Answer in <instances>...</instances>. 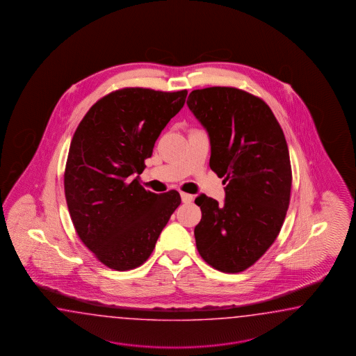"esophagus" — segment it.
Returning a JSON list of instances; mask_svg holds the SVG:
<instances>
[{"label":"esophagus","instance_id":"esophagus-1","mask_svg":"<svg viewBox=\"0 0 356 356\" xmlns=\"http://www.w3.org/2000/svg\"><path fill=\"white\" fill-rule=\"evenodd\" d=\"M180 195H181L182 203H190V202L193 200V195H191V194H188V193H184V191H181V193H180Z\"/></svg>","mask_w":356,"mask_h":356}]
</instances>
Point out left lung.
Instances as JSON below:
<instances>
[{
  "label": "left lung",
  "instance_id": "obj_1",
  "mask_svg": "<svg viewBox=\"0 0 356 356\" xmlns=\"http://www.w3.org/2000/svg\"><path fill=\"white\" fill-rule=\"evenodd\" d=\"M188 107L211 143L209 167L223 177L225 202L200 194L194 235L200 257L226 273L245 270L278 236L291 193L284 131L268 104L236 88L193 90Z\"/></svg>",
  "mask_w": 356,
  "mask_h": 356
}]
</instances>
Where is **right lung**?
<instances>
[{
  "instance_id": "obj_1",
  "label": "right lung",
  "mask_w": 356,
  "mask_h": 356,
  "mask_svg": "<svg viewBox=\"0 0 356 356\" xmlns=\"http://www.w3.org/2000/svg\"><path fill=\"white\" fill-rule=\"evenodd\" d=\"M186 95L120 89L95 103L72 136L63 176L66 203L80 240L108 268L142 266L181 203L176 190L147 191L138 175Z\"/></svg>"
}]
</instances>
